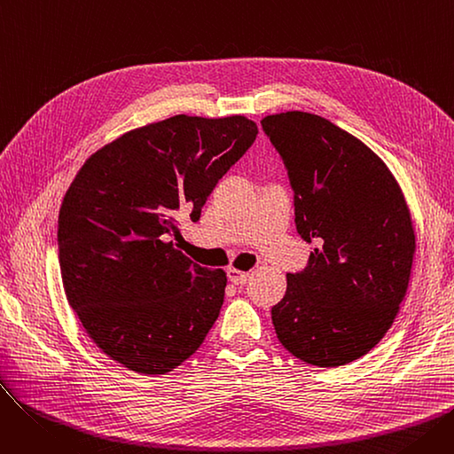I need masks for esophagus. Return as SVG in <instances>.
Returning a JSON list of instances; mask_svg holds the SVG:
<instances>
[{
	"label": "esophagus",
	"mask_w": 454,
	"mask_h": 454,
	"mask_svg": "<svg viewBox=\"0 0 454 454\" xmlns=\"http://www.w3.org/2000/svg\"><path fill=\"white\" fill-rule=\"evenodd\" d=\"M248 278H250V272H243V270L233 269V267L228 269V279L235 285H245L248 281Z\"/></svg>",
	"instance_id": "esophagus-1"
}]
</instances>
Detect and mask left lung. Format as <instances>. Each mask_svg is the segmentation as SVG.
Masks as SVG:
<instances>
[{
  "instance_id": "1",
  "label": "left lung",
  "mask_w": 454,
  "mask_h": 454,
  "mask_svg": "<svg viewBox=\"0 0 454 454\" xmlns=\"http://www.w3.org/2000/svg\"><path fill=\"white\" fill-rule=\"evenodd\" d=\"M294 191L296 230L315 243L272 307L283 348L318 368L361 359L392 327L409 289L416 235L403 191L380 160L327 119H261Z\"/></svg>"
}]
</instances>
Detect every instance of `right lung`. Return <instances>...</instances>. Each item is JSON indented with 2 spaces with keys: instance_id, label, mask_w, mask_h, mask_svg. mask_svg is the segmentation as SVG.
Segmentation results:
<instances>
[{
  "instance_id": "add662e5",
  "label": "right lung",
  "mask_w": 454,
  "mask_h": 454,
  "mask_svg": "<svg viewBox=\"0 0 454 454\" xmlns=\"http://www.w3.org/2000/svg\"><path fill=\"white\" fill-rule=\"evenodd\" d=\"M257 136L245 115H173L93 153L59 213L64 293L88 337L125 368L180 366L219 318L226 272L193 263L169 237L197 223L213 187Z\"/></svg>"
}]
</instances>
